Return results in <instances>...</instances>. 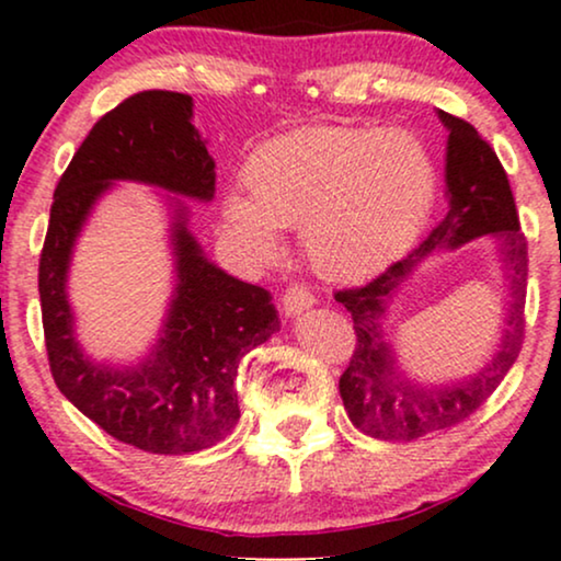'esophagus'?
I'll use <instances>...</instances> for the list:
<instances>
[{
    "label": "esophagus",
    "mask_w": 561,
    "mask_h": 561,
    "mask_svg": "<svg viewBox=\"0 0 561 561\" xmlns=\"http://www.w3.org/2000/svg\"><path fill=\"white\" fill-rule=\"evenodd\" d=\"M313 302H317V298H313L311 289L302 285H293L285 289V295H282V311H285L287 317H300V313L308 311Z\"/></svg>",
    "instance_id": "1"
}]
</instances>
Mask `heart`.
Masks as SVG:
<instances>
[{"instance_id": "b5f03b06", "label": "heart", "mask_w": 561, "mask_h": 561, "mask_svg": "<svg viewBox=\"0 0 561 561\" xmlns=\"http://www.w3.org/2000/svg\"><path fill=\"white\" fill-rule=\"evenodd\" d=\"M248 197L224 205L229 229L263 261L279 255L276 229H300L319 276L362 279L405 253L427 227L437 165L409 128L317 126L261 145L244 165Z\"/></svg>"}]
</instances>
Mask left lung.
Instances as JSON below:
<instances>
[{
  "instance_id": "obj_1",
  "label": "left lung",
  "mask_w": 561,
  "mask_h": 561,
  "mask_svg": "<svg viewBox=\"0 0 561 561\" xmlns=\"http://www.w3.org/2000/svg\"><path fill=\"white\" fill-rule=\"evenodd\" d=\"M448 128L446 195L448 214L420 248L390 263L362 287L340 289L356 330V351L340 377V396L351 422L377 440H416L437 430L456 427L480 409L517 362L525 337L527 240L519 231L517 205L506 171L478 128L456 115L437 111ZM491 233L500 242V262L510 289V308L500 351L474 376L433 386L416 383L400 369L381 334L391 295L430 252Z\"/></svg>"
}]
</instances>
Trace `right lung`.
<instances>
[{"label": "right lung", "instance_id": "obj_1", "mask_svg": "<svg viewBox=\"0 0 561 561\" xmlns=\"http://www.w3.org/2000/svg\"><path fill=\"white\" fill-rule=\"evenodd\" d=\"M113 182L160 186L199 203L214 199L216 163L192 126L190 94L139 92L92 126L57 182L38 261V298L55 385L81 414L134 448L195 454L224 440L240 420L237 366L279 332V317L266 289L205 259L186 229L190 210L169 197L176 287L158 343L137 366L83 356L66 293L70 255L94 203Z\"/></svg>", "mask_w": 561, "mask_h": 561}]
</instances>
